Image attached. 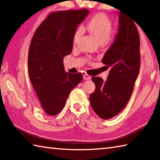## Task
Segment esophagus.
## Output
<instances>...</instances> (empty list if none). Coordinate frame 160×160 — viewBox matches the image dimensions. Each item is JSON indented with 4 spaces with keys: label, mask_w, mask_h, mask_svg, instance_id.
<instances>
[{
    "label": "esophagus",
    "mask_w": 160,
    "mask_h": 160,
    "mask_svg": "<svg viewBox=\"0 0 160 160\" xmlns=\"http://www.w3.org/2000/svg\"><path fill=\"white\" fill-rule=\"evenodd\" d=\"M83 79L84 80H90L91 78V77H90V76L86 74H83Z\"/></svg>",
    "instance_id": "obj_1"
}]
</instances>
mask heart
Listing matches in <instances>:
<instances>
[{"mask_svg": "<svg viewBox=\"0 0 160 160\" xmlns=\"http://www.w3.org/2000/svg\"><path fill=\"white\" fill-rule=\"evenodd\" d=\"M88 30L96 38L99 43L105 44L109 41L112 32V23L105 14L99 13L93 16L86 25ZM83 33V28L78 27L74 35V40L77 41Z\"/></svg>", "mask_w": 160, "mask_h": 160, "instance_id": "obj_1", "label": "heart"}]
</instances>
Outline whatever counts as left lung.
Segmentation results:
<instances>
[{
    "mask_svg": "<svg viewBox=\"0 0 160 160\" xmlns=\"http://www.w3.org/2000/svg\"><path fill=\"white\" fill-rule=\"evenodd\" d=\"M102 62L110 68L107 81L92 77L96 90L89 96L93 110L102 119L117 115L129 100L138 77L140 55L139 33L133 21L119 12L118 32Z\"/></svg>",
    "mask_w": 160,
    "mask_h": 160,
    "instance_id": "1",
    "label": "left lung"
}]
</instances>
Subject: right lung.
<instances>
[{
  "mask_svg": "<svg viewBox=\"0 0 160 160\" xmlns=\"http://www.w3.org/2000/svg\"><path fill=\"white\" fill-rule=\"evenodd\" d=\"M88 10L53 12L36 29L28 55V72L44 112L52 116L65 105L70 92L83 79L82 73L64 70L63 58L72 50L78 25Z\"/></svg>",
  "mask_w": 160,
  "mask_h": 160,
  "instance_id": "right-lung-1",
  "label": "right lung"
}]
</instances>
